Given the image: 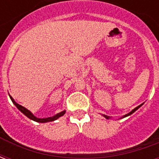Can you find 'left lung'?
<instances>
[{
  "label": "left lung",
  "mask_w": 159,
  "mask_h": 159,
  "mask_svg": "<svg viewBox=\"0 0 159 159\" xmlns=\"http://www.w3.org/2000/svg\"><path fill=\"white\" fill-rule=\"evenodd\" d=\"M142 105H143V104H141V105H140V106H138V107H135L134 109H133V110L130 111L129 113H128V114H126V115H124V116H123V117H121V118H123V117H128V116H130V115H131V114H133L134 112L135 111L138 110V109H139V108H140V107H141ZM102 116L106 117L107 119H110V117H109V116H107V115H104V114H103V115H102Z\"/></svg>",
  "instance_id": "obj_1"
}]
</instances>
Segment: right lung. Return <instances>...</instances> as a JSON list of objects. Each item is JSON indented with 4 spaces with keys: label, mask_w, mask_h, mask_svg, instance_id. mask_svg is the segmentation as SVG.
<instances>
[{
    "label": "right lung",
    "mask_w": 159,
    "mask_h": 159,
    "mask_svg": "<svg viewBox=\"0 0 159 159\" xmlns=\"http://www.w3.org/2000/svg\"><path fill=\"white\" fill-rule=\"evenodd\" d=\"M9 96H10V99H11V100L12 101V103L15 105V107H17V108H18V109H19V110L23 114H24V115H25L26 117H29L30 119L33 120V121H35V122H37V123H48V122H52V121H54V120L58 119L59 117H62L63 115L66 113V111L64 110L62 111L59 112V113H57L56 115H54L53 117H45V118H38V117H35L30 111H29L28 109H26L25 107H22L21 105H19V104L17 103L15 100H13V98H12L11 95H9Z\"/></svg>",
    "instance_id": "add662e5"
}]
</instances>
